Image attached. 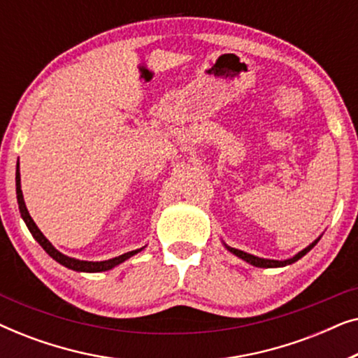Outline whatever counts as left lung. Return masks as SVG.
I'll use <instances>...</instances> for the list:
<instances>
[{
	"label": "left lung",
	"instance_id": "left-lung-1",
	"mask_svg": "<svg viewBox=\"0 0 358 358\" xmlns=\"http://www.w3.org/2000/svg\"><path fill=\"white\" fill-rule=\"evenodd\" d=\"M317 241H320V239H316L315 243H311L310 246L303 249L301 252H298L295 257L287 259V261H273V259H262V257H256V256H252V254H248V252H244V251H239V249H234V248H229V246H227V248H228V251H229V252H233L234 256L241 257L243 261L249 262V264H251V266H256V267H283V266H288V264L296 262L298 259H301L303 256H305V254H306L308 251H311V249L316 246V243H317Z\"/></svg>",
	"mask_w": 358,
	"mask_h": 358
}]
</instances>
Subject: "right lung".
Masks as SVG:
<instances>
[{"label":"right lung","mask_w":358,"mask_h":358,"mask_svg":"<svg viewBox=\"0 0 358 358\" xmlns=\"http://www.w3.org/2000/svg\"><path fill=\"white\" fill-rule=\"evenodd\" d=\"M16 194H17V203H19V212H21V217L24 218V222H26L29 231L32 233V236L37 239V243L41 244V246L45 249V252L48 256L55 259L57 262H60L62 266H65L68 268H71V271H78V272H104V271H110L112 267L119 266L120 262L127 261V259L134 256V254L140 252L141 249H136V251H130V252H125L122 254L119 257H114V259H109V261H101V262H87V261H78V259H73V257H68L65 254H62L60 251H57L55 248L52 246L50 241L43 236L41 229L37 228V224L34 223V220L31 218V215H29L27 208H26V203H24V197H22V190H21V176H19V163H17V171H16Z\"/></svg>","instance_id":"add662e5"}]
</instances>
